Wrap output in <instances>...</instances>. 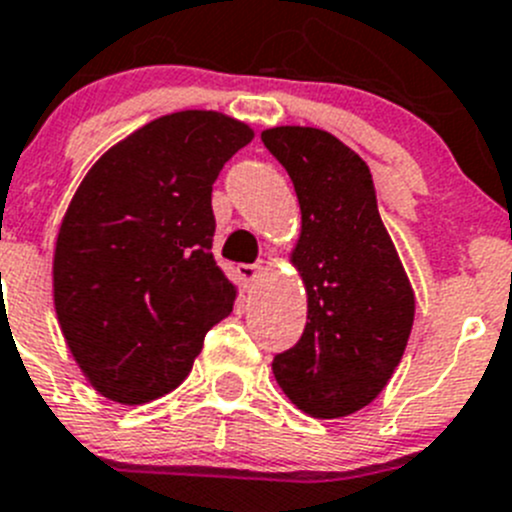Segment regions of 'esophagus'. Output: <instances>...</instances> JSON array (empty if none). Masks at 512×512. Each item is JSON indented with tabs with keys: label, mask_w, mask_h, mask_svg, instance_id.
I'll return each instance as SVG.
<instances>
[{
	"label": "esophagus",
	"mask_w": 512,
	"mask_h": 512,
	"mask_svg": "<svg viewBox=\"0 0 512 512\" xmlns=\"http://www.w3.org/2000/svg\"><path fill=\"white\" fill-rule=\"evenodd\" d=\"M262 272V262H255V265H237V277H240L242 285H252V282L260 277Z\"/></svg>",
	"instance_id": "1"
}]
</instances>
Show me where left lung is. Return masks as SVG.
<instances>
[{"mask_svg":"<svg viewBox=\"0 0 512 512\" xmlns=\"http://www.w3.org/2000/svg\"><path fill=\"white\" fill-rule=\"evenodd\" d=\"M262 145L295 185L302 235L292 262L307 287V325L272 360L282 393L312 418L370 405L398 367L415 297L377 212L372 175L330 132L275 127Z\"/></svg>","mask_w":512,"mask_h":512,"instance_id":"1","label":"left lung"}]
</instances>
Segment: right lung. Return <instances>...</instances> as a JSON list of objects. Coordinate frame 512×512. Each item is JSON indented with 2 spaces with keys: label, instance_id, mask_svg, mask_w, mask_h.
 I'll return each instance as SVG.
<instances>
[{
  "label": "right lung",
  "instance_id": "obj_1",
  "mask_svg": "<svg viewBox=\"0 0 512 512\" xmlns=\"http://www.w3.org/2000/svg\"><path fill=\"white\" fill-rule=\"evenodd\" d=\"M252 130L217 112L167 114L114 145L79 185L54 250L64 340L104 398L175 390L235 287L212 257V185Z\"/></svg>",
  "mask_w": 512,
  "mask_h": 512
}]
</instances>
